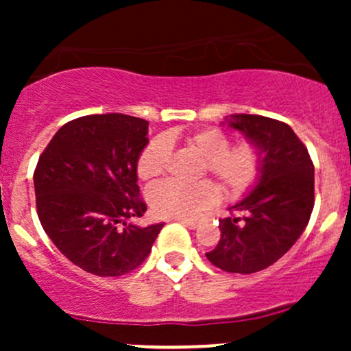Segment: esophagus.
I'll list each match as a JSON object with an SVG mask.
<instances>
[{"mask_svg":"<svg viewBox=\"0 0 351 351\" xmlns=\"http://www.w3.org/2000/svg\"><path fill=\"white\" fill-rule=\"evenodd\" d=\"M181 223L189 229H196L201 223H203V219H199V217H195V219H181Z\"/></svg>","mask_w":351,"mask_h":351,"instance_id":"1","label":"esophagus"}]
</instances>
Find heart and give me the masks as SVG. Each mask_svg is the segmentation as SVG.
<instances>
[{
    "label": "heart",
    "mask_w": 351,
    "mask_h": 351,
    "mask_svg": "<svg viewBox=\"0 0 351 351\" xmlns=\"http://www.w3.org/2000/svg\"><path fill=\"white\" fill-rule=\"evenodd\" d=\"M171 136H155L143 147L136 158V175L140 180L152 181L167 170L171 155ZM184 147L203 160L198 176L211 175L228 198L244 195L256 183L263 168L264 153L251 140L232 145L226 132L219 128H199L183 136ZM217 198L215 184L199 181L195 184H180L163 181L148 189L147 199L152 211L160 217L195 216L211 206Z\"/></svg>",
    "instance_id": "1"
}]
</instances>
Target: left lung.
Wrapping results in <instances>:
<instances>
[{
	"label": "left lung",
	"mask_w": 351,
	"mask_h": 351,
	"mask_svg": "<svg viewBox=\"0 0 351 351\" xmlns=\"http://www.w3.org/2000/svg\"><path fill=\"white\" fill-rule=\"evenodd\" d=\"M229 127L243 132L264 153L256 188L219 219L221 239L208 261L231 274L267 269L295 244L313 209V163L287 123L263 115H231Z\"/></svg>",
	"instance_id": "8db88e82"
}]
</instances>
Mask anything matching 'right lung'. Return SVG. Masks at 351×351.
Wrapping results in <instances>:
<instances>
[{"label": "right lung", "mask_w": 351, "mask_h": 351, "mask_svg": "<svg viewBox=\"0 0 351 351\" xmlns=\"http://www.w3.org/2000/svg\"><path fill=\"white\" fill-rule=\"evenodd\" d=\"M148 122L123 114L86 115L52 136L34 170L43 229L72 264L100 277L135 271L163 224L127 223L147 204L136 184V158Z\"/></svg>", "instance_id": "1"}]
</instances>
